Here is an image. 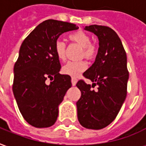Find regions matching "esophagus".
I'll return each instance as SVG.
<instances>
[{
    "label": "esophagus",
    "mask_w": 146,
    "mask_h": 146,
    "mask_svg": "<svg viewBox=\"0 0 146 146\" xmlns=\"http://www.w3.org/2000/svg\"><path fill=\"white\" fill-rule=\"evenodd\" d=\"M71 82H72L73 86H75L76 85V82H77V80H76L75 77H72V79H71Z\"/></svg>",
    "instance_id": "1"
}]
</instances>
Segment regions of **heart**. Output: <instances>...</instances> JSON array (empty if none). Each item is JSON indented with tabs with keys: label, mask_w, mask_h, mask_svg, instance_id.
<instances>
[{
	"label": "heart",
	"mask_w": 146,
	"mask_h": 146,
	"mask_svg": "<svg viewBox=\"0 0 146 146\" xmlns=\"http://www.w3.org/2000/svg\"><path fill=\"white\" fill-rule=\"evenodd\" d=\"M72 41L77 43L82 47V56H84L88 59L95 57L97 49L95 45L91 43L90 36L83 31H76L69 36ZM54 52L58 59L64 60L66 57V44L61 40H58L54 46ZM88 65L85 61H70L64 65L62 68V71L64 74L76 77L79 74L87 69Z\"/></svg>",
	"instance_id": "1"
}]
</instances>
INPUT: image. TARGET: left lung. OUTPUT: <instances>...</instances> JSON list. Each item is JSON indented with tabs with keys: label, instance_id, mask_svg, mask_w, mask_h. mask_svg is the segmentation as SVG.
Returning <instances> with one entry per match:
<instances>
[{
	"label": "left lung",
	"instance_id": "left-lung-1",
	"mask_svg": "<svg viewBox=\"0 0 146 146\" xmlns=\"http://www.w3.org/2000/svg\"><path fill=\"white\" fill-rule=\"evenodd\" d=\"M84 30L98 36L99 47L95 62L84 73L92 85L82 80L76 84L81 92L76 102L77 118L84 127L99 130L113 122L125 101L129 78L127 54L119 37L110 27L92 25ZM95 85L97 91L91 89Z\"/></svg>",
	"mask_w": 146,
	"mask_h": 146
}]
</instances>
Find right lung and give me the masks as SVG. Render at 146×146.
I'll list each match as a JSON object with an SVG mask.
<instances>
[{
    "label": "right lung",
    "instance_id": "right-lung-1",
    "mask_svg": "<svg viewBox=\"0 0 146 146\" xmlns=\"http://www.w3.org/2000/svg\"><path fill=\"white\" fill-rule=\"evenodd\" d=\"M75 24L48 19L27 36L21 45L14 66L12 91L21 114L38 128L54 124L58 106L71 88V77L59 73L61 65L54 52L55 42L63 33L77 30ZM50 78L52 81L47 85Z\"/></svg>",
    "mask_w": 146,
    "mask_h": 146
}]
</instances>
